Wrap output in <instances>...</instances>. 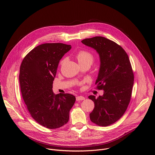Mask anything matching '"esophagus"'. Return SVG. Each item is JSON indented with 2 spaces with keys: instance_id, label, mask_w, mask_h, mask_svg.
Returning <instances> with one entry per match:
<instances>
[{
  "instance_id": "obj_1",
  "label": "esophagus",
  "mask_w": 155,
  "mask_h": 155,
  "mask_svg": "<svg viewBox=\"0 0 155 155\" xmlns=\"http://www.w3.org/2000/svg\"><path fill=\"white\" fill-rule=\"evenodd\" d=\"M84 99V97L83 96H77L76 97V100L77 101H83Z\"/></svg>"
}]
</instances>
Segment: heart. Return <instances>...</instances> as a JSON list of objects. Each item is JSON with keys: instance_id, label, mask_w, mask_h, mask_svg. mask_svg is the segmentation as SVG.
<instances>
[{"instance_id": "heart-1", "label": "heart", "mask_w": 155, "mask_h": 155, "mask_svg": "<svg viewBox=\"0 0 155 155\" xmlns=\"http://www.w3.org/2000/svg\"><path fill=\"white\" fill-rule=\"evenodd\" d=\"M76 58L80 64V65L85 64H92L94 60V56L90 52L86 50L79 51L76 54ZM65 61V59H63L61 61L60 64L62 65Z\"/></svg>"}]
</instances>
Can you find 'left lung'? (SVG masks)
Wrapping results in <instances>:
<instances>
[{
	"instance_id": "left-lung-1",
	"label": "left lung",
	"mask_w": 155,
	"mask_h": 155,
	"mask_svg": "<svg viewBox=\"0 0 155 155\" xmlns=\"http://www.w3.org/2000/svg\"><path fill=\"white\" fill-rule=\"evenodd\" d=\"M81 42L96 50L101 61L96 84L97 89L104 90V94L88 97L94 103L90 120L98 126H107L117 121L128 107L134 84L133 71L126 52L115 41L94 37Z\"/></svg>"
}]
</instances>
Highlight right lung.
Listing matches in <instances>:
<instances>
[{"instance_id": "right-lung-1", "label": "right lung", "mask_w": 155, "mask_h": 155, "mask_svg": "<svg viewBox=\"0 0 155 155\" xmlns=\"http://www.w3.org/2000/svg\"><path fill=\"white\" fill-rule=\"evenodd\" d=\"M71 48L61 43L41 44L25 57L20 66L21 92L28 111L35 121L48 129L68 122L76 100L72 94H55L52 90L59 61Z\"/></svg>"}]
</instances>
